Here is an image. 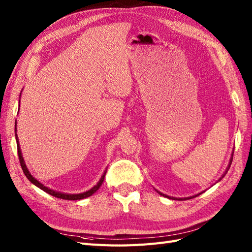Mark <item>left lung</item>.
<instances>
[{
	"label": "left lung",
	"mask_w": 252,
	"mask_h": 252,
	"mask_svg": "<svg viewBox=\"0 0 252 252\" xmlns=\"http://www.w3.org/2000/svg\"><path fill=\"white\" fill-rule=\"evenodd\" d=\"M231 163H232V158H230V163H229V165H228V168H227V170H226V172L228 171V169H229V167H230V165H231ZM226 172L223 174V177H225V174H226ZM222 177V178H223ZM222 178H220V179H222ZM219 180V181H220ZM159 194H161V195H163V196H166V197H169V199H172V197H170V196H168V195H166V194H163L162 192H159V191H158ZM199 194H201V193H199ZM199 194H195V195H193V196H189V197H183V199H175V200H180V201H183V200H189V199H192V197H194V196H197V195H199ZM173 199H174V197H173Z\"/></svg>",
	"instance_id": "left-lung-1"
}]
</instances>
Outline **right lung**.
<instances>
[{"instance_id":"obj_1","label":"right lung","mask_w":252,"mask_h":252,"mask_svg":"<svg viewBox=\"0 0 252 252\" xmlns=\"http://www.w3.org/2000/svg\"><path fill=\"white\" fill-rule=\"evenodd\" d=\"M14 131H17V122H16V128H14ZM16 140H17V146H18V155H19V158H20V163H21V167L23 169V172L25 173V175L27 177V179L32 183L33 185H35L36 187H39L40 189H42L43 191L47 192L48 194L52 195V196H56V197H59V199H63V200H70V201H77V200H82V199H85V197H88L90 195H93L96 190L100 188V186L102 185V183L104 181V178H105V174H106V171L104 172V174L102 175L101 180L97 182V184L95 186H94L91 189L87 190V191L83 192V193H78V194H69V193H63V192H58V191H55V190L52 189H49L48 187L44 186L42 183H40L39 181H37L36 179H34L32 173L29 172L28 168L26 167V164L24 162V158H23V156H22V152H21V147H20V143H19V139H18V135H17V132H16Z\"/></svg>"}]
</instances>
